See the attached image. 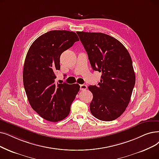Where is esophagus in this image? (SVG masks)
<instances>
[{
    "label": "esophagus",
    "mask_w": 159,
    "mask_h": 159,
    "mask_svg": "<svg viewBox=\"0 0 159 159\" xmlns=\"http://www.w3.org/2000/svg\"><path fill=\"white\" fill-rule=\"evenodd\" d=\"M87 89V86L85 84H80V90H86Z\"/></svg>",
    "instance_id": "obj_1"
}]
</instances>
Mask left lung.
Listing matches in <instances>:
<instances>
[{
	"instance_id": "8db88e82",
	"label": "left lung",
	"mask_w": 159,
	"mask_h": 159,
	"mask_svg": "<svg viewBox=\"0 0 159 159\" xmlns=\"http://www.w3.org/2000/svg\"><path fill=\"white\" fill-rule=\"evenodd\" d=\"M93 70L102 73L98 86H89L93 93L92 114L101 121L117 119L125 112L135 84L132 59L118 39L101 32H77Z\"/></svg>"
}]
</instances>
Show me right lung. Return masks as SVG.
<instances>
[{"label": "right lung", "mask_w": 159, "mask_h": 159, "mask_svg": "<svg viewBox=\"0 0 159 159\" xmlns=\"http://www.w3.org/2000/svg\"><path fill=\"white\" fill-rule=\"evenodd\" d=\"M79 41L77 34L51 30L34 41L26 54L23 84L31 107L43 119L57 122L69 115L80 86L56 84L61 53Z\"/></svg>", "instance_id": "1"}]
</instances>
